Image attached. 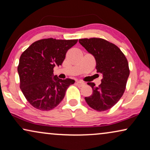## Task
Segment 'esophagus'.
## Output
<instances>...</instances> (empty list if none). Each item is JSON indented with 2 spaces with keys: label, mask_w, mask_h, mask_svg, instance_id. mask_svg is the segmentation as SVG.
<instances>
[{
  "label": "esophagus",
  "mask_w": 150,
  "mask_h": 150,
  "mask_svg": "<svg viewBox=\"0 0 150 150\" xmlns=\"http://www.w3.org/2000/svg\"><path fill=\"white\" fill-rule=\"evenodd\" d=\"M76 83V85L78 86H79V87H82V86L85 85V83H83V82H81V81H77Z\"/></svg>",
  "instance_id": "obj_1"
}]
</instances>
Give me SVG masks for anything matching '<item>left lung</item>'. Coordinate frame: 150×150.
Listing matches in <instances>:
<instances>
[{
  "label": "left lung",
  "mask_w": 150,
  "mask_h": 150,
  "mask_svg": "<svg viewBox=\"0 0 150 150\" xmlns=\"http://www.w3.org/2000/svg\"><path fill=\"white\" fill-rule=\"evenodd\" d=\"M79 42L95 58L97 72L102 76L99 87L87 83L93 92L85 98V101L98 111L110 109L124 93L130 74L128 61L117 46L103 39H81Z\"/></svg>",
  "instance_id": "left-lung-1"
}]
</instances>
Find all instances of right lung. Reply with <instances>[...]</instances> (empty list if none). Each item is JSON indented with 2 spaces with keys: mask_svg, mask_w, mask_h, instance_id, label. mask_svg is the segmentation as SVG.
<instances>
[{
  "mask_svg": "<svg viewBox=\"0 0 150 150\" xmlns=\"http://www.w3.org/2000/svg\"><path fill=\"white\" fill-rule=\"evenodd\" d=\"M77 42L44 39L33 43L20 56L18 67L20 89L37 109H53L64 98L69 86L74 83L72 79H59L53 74V69L61 65L67 51Z\"/></svg>",
  "mask_w": 150,
  "mask_h": 150,
  "instance_id": "1",
  "label": "right lung"
}]
</instances>
